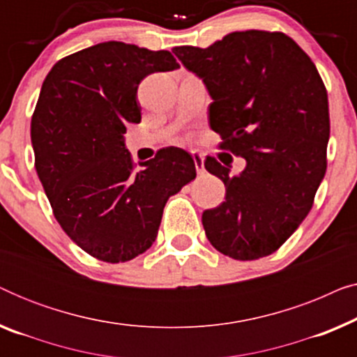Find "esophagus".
<instances>
[{"mask_svg":"<svg viewBox=\"0 0 357 357\" xmlns=\"http://www.w3.org/2000/svg\"><path fill=\"white\" fill-rule=\"evenodd\" d=\"M192 158H193V162H195V167H197V172L199 175L204 174V158L202 153H198V151H192Z\"/></svg>","mask_w":357,"mask_h":357,"instance_id":"obj_1","label":"esophagus"}]
</instances>
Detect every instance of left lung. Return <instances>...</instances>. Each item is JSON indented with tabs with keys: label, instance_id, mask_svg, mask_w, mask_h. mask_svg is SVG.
<instances>
[{
	"label": "left lung",
	"instance_id": "obj_1",
	"mask_svg": "<svg viewBox=\"0 0 357 357\" xmlns=\"http://www.w3.org/2000/svg\"><path fill=\"white\" fill-rule=\"evenodd\" d=\"M174 53L206 86L209 126L221 135V148L247 160L236 177L214 158L204 160L226 185V202L203 213L208 241L236 260L270 255L304 221L325 177L330 115L324 81L282 32H231L208 48Z\"/></svg>",
	"mask_w": 357,
	"mask_h": 357
}]
</instances>
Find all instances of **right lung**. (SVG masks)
<instances>
[{
	"label": "right lung",
	"mask_w": 357,
	"mask_h": 357,
	"mask_svg": "<svg viewBox=\"0 0 357 357\" xmlns=\"http://www.w3.org/2000/svg\"><path fill=\"white\" fill-rule=\"evenodd\" d=\"M180 68L167 50L104 42L55 63L31 123L36 170L68 237L102 261L120 263L153 245L167 199L197 177L193 158L164 148L135 170L125 146L139 123V82Z\"/></svg>",
	"instance_id": "right-lung-1"
}]
</instances>
